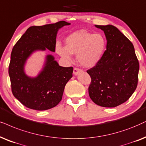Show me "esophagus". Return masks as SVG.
<instances>
[{
    "mask_svg": "<svg viewBox=\"0 0 146 146\" xmlns=\"http://www.w3.org/2000/svg\"><path fill=\"white\" fill-rule=\"evenodd\" d=\"M80 72H81V70L79 69V68H74V71H73V73L74 75H77Z\"/></svg>",
    "mask_w": 146,
    "mask_h": 146,
    "instance_id": "1",
    "label": "esophagus"
}]
</instances>
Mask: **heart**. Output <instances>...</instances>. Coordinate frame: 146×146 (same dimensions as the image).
I'll list each match as a JSON object with an SVG mask.
<instances>
[{"label": "heart", "mask_w": 146, "mask_h": 146, "mask_svg": "<svg viewBox=\"0 0 146 146\" xmlns=\"http://www.w3.org/2000/svg\"><path fill=\"white\" fill-rule=\"evenodd\" d=\"M66 46L60 43L56 51L64 60H72V54H77V60L83 67L92 68L101 61L106 51L107 41L101 33H92L85 30L75 31L65 39Z\"/></svg>", "instance_id": "1"}]
</instances>
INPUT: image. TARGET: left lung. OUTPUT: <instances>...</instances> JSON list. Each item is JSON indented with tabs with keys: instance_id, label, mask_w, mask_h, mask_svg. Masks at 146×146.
I'll return each instance as SVG.
<instances>
[{
	"instance_id": "8db88e82",
	"label": "left lung",
	"mask_w": 146,
	"mask_h": 146,
	"mask_svg": "<svg viewBox=\"0 0 146 146\" xmlns=\"http://www.w3.org/2000/svg\"><path fill=\"white\" fill-rule=\"evenodd\" d=\"M103 30L107 50L101 61L87 70L91 77L88 94L103 107H115L127 101L137 88L139 65L133 43L112 25H94Z\"/></svg>"
}]
</instances>
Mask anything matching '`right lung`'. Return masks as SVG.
I'll return each mask as SVG.
<instances>
[{"label":"right lung","mask_w":146,"mask_h":146,"mask_svg":"<svg viewBox=\"0 0 146 146\" xmlns=\"http://www.w3.org/2000/svg\"><path fill=\"white\" fill-rule=\"evenodd\" d=\"M70 25L64 21L28 28L13 47L9 67L13 95L23 105L36 111L56 107L61 101L66 83L72 77V67L60 66L54 56L48 54L42 69L36 76L25 73V66L33 53L55 52L58 31Z\"/></svg>","instance_id":"right-lung-1"}]
</instances>
